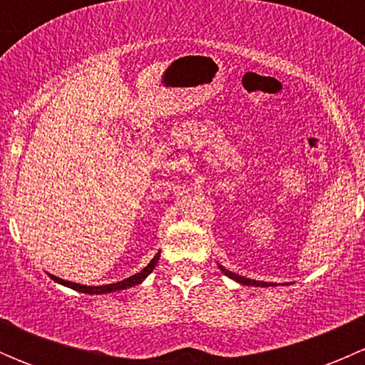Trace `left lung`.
Segmentation results:
<instances>
[{"label":"left lung","mask_w":365,"mask_h":365,"mask_svg":"<svg viewBox=\"0 0 365 365\" xmlns=\"http://www.w3.org/2000/svg\"><path fill=\"white\" fill-rule=\"evenodd\" d=\"M220 272H222L224 275H227L230 279H233V281L240 282V284L244 286H256V288H268V286H277V284H272V282H263V281H254V279H247V277H242V275L235 274V272H230L226 270V268L222 267V264H219Z\"/></svg>","instance_id":"left-lung-1"}]
</instances>
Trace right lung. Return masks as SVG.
I'll return each instance as SVG.
<instances>
[{"label":"right lung","instance_id":"right-lung-1","mask_svg":"<svg viewBox=\"0 0 365 365\" xmlns=\"http://www.w3.org/2000/svg\"><path fill=\"white\" fill-rule=\"evenodd\" d=\"M160 259V252L155 254V257H153L152 261H150L148 264H146L145 268H143L141 272H138V274L130 275V277L123 279V281L120 282H113V284H102V286H84V284H77V282H70V281H63V279L56 277V275H51L49 277L53 279L54 282H58V284H63L67 286V288H72L76 289V292L79 293H88V295H104V293H114V292H121V289H127V288H132V286H138L141 284L143 281H145L146 277H148L150 274L153 272V268H155V264L159 263Z\"/></svg>","mask_w":365,"mask_h":365}]
</instances>
